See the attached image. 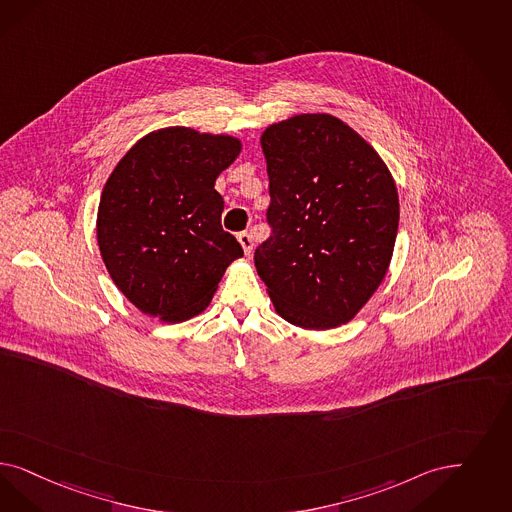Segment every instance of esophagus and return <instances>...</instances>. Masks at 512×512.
<instances>
[{"instance_id":"34e87169","label":"esophagus","mask_w":512,"mask_h":512,"mask_svg":"<svg viewBox=\"0 0 512 512\" xmlns=\"http://www.w3.org/2000/svg\"><path fill=\"white\" fill-rule=\"evenodd\" d=\"M238 242H240V246L244 249V253L251 255V251H253V240H251V236H249L247 232H240V234H238Z\"/></svg>"}]
</instances>
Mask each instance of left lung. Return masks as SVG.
I'll return each instance as SVG.
<instances>
[{"instance_id":"8db88e82","label":"left lung","mask_w":512,"mask_h":512,"mask_svg":"<svg viewBox=\"0 0 512 512\" xmlns=\"http://www.w3.org/2000/svg\"><path fill=\"white\" fill-rule=\"evenodd\" d=\"M272 236L255 249L278 316L306 331L352 321L388 274L399 194L386 162L352 126L300 113L261 134Z\"/></svg>"}]
</instances>
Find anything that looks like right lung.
<instances>
[{
  "label": "right lung",
  "instance_id": "1",
  "mask_svg": "<svg viewBox=\"0 0 512 512\" xmlns=\"http://www.w3.org/2000/svg\"><path fill=\"white\" fill-rule=\"evenodd\" d=\"M242 151L230 134L166 126L136 141L107 177L96 238L117 289L141 314L181 323L202 314L244 255L221 227L215 179Z\"/></svg>",
  "mask_w": 512,
  "mask_h": 512
}]
</instances>
